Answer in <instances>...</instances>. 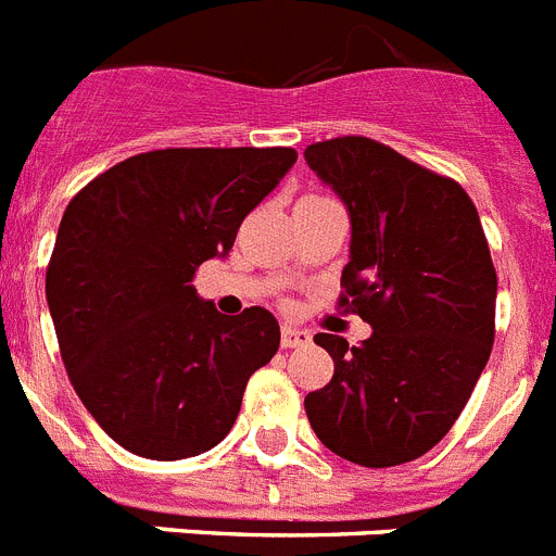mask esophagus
Returning <instances> with one entry per match:
<instances>
[{
  "label": "esophagus",
  "mask_w": 556,
  "mask_h": 556,
  "mask_svg": "<svg viewBox=\"0 0 556 556\" xmlns=\"http://www.w3.org/2000/svg\"><path fill=\"white\" fill-rule=\"evenodd\" d=\"M282 349H299V346H307L309 340H313V334L307 332V329H299V327H290V324H285L282 327Z\"/></svg>",
  "instance_id": "obj_1"
}]
</instances>
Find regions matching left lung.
<instances>
[{"mask_svg":"<svg viewBox=\"0 0 556 556\" xmlns=\"http://www.w3.org/2000/svg\"><path fill=\"white\" fill-rule=\"evenodd\" d=\"M304 160L346 204L340 304L374 329L352 349L315 334L334 374L304 399L309 427L349 463H409L452 429L493 349L498 282L479 213L454 179L371 138L313 143Z\"/></svg>","mask_w":556,"mask_h":556,"instance_id":"obj_1","label":"left lung"}]
</instances>
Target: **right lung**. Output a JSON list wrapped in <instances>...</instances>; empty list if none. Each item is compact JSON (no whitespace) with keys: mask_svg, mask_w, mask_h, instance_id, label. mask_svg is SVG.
Segmentation results:
<instances>
[{"mask_svg":"<svg viewBox=\"0 0 556 556\" xmlns=\"http://www.w3.org/2000/svg\"><path fill=\"white\" fill-rule=\"evenodd\" d=\"M293 163L285 147L157 149L68 202L47 268L49 313L77 396L127 452L185 459L218 446L249 377L277 354L266 307L224 315L191 279L227 257Z\"/></svg>","mask_w":556,"mask_h":556,"instance_id":"add662e5","label":"right lung"}]
</instances>
